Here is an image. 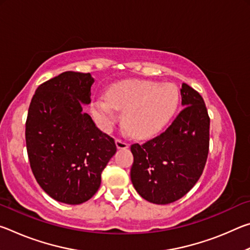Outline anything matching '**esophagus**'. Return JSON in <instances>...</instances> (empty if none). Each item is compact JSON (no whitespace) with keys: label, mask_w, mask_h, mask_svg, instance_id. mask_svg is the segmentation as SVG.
<instances>
[{"label":"esophagus","mask_w":250,"mask_h":250,"mask_svg":"<svg viewBox=\"0 0 250 250\" xmlns=\"http://www.w3.org/2000/svg\"><path fill=\"white\" fill-rule=\"evenodd\" d=\"M116 146H117L118 149H120V150L126 149V147L129 146L128 143L125 142V141H122V140H120V139H117V140H116Z\"/></svg>","instance_id":"1"}]
</instances>
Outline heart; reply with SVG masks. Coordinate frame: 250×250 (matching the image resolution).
<instances>
[{
  "label": "heart",
  "instance_id": "b5f03b06",
  "mask_svg": "<svg viewBox=\"0 0 250 250\" xmlns=\"http://www.w3.org/2000/svg\"><path fill=\"white\" fill-rule=\"evenodd\" d=\"M180 95L173 84L150 80H125L109 88L107 95L94 104V113L104 126L111 125L116 110H124L122 122L131 134L139 138L153 135L172 119Z\"/></svg>",
  "mask_w": 250,
  "mask_h": 250
}]
</instances>
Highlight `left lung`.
Returning <instances> with one entry per match:
<instances>
[{"instance_id":"1","label":"left lung","mask_w":250,"mask_h":250,"mask_svg":"<svg viewBox=\"0 0 250 250\" xmlns=\"http://www.w3.org/2000/svg\"><path fill=\"white\" fill-rule=\"evenodd\" d=\"M183 110L172 125L143 145L131 146V182L153 204L183 197L200 179L209 146V117L202 96L188 84L181 89Z\"/></svg>"}]
</instances>
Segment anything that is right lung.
Masks as SVG:
<instances>
[{
	"mask_svg": "<svg viewBox=\"0 0 250 250\" xmlns=\"http://www.w3.org/2000/svg\"><path fill=\"white\" fill-rule=\"evenodd\" d=\"M90 74L65 71L39 86L28 108L25 139L37 183L55 201L78 205L98 191L117 152L83 104H90Z\"/></svg>",
	"mask_w": 250,
	"mask_h": 250,
	"instance_id": "right-lung-1",
	"label": "right lung"
}]
</instances>
